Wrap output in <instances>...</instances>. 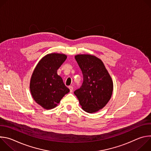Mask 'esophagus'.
Masks as SVG:
<instances>
[{"instance_id":"obj_1","label":"esophagus","mask_w":151,"mask_h":151,"mask_svg":"<svg viewBox=\"0 0 151 151\" xmlns=\"http://www.w3.org/2000/svg\"><path fill=\"white\" fill-rule=\"evenodd\" d=\"M69 88L70 89V93H72V92H73V87H72V86H69Z\"/></svg>"}]
</instances>
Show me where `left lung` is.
I'll return each mask as SVG.
<instances>
[{
	"mask_svg": "<svg viewBox=\"0 0 151 151\" xmlns=\"http://www.w3.org/2000/svg\"><path fill=\"white\" fill-rule=\"evenodd\" d=\"M83 75V81L74 94L82 109L88 113L99 111L106 105L113 92V81L103 61L94 55L75 57Z\"/></svg>",
	"mask_w": 151,
	"mask_h": 151,
	"instance_id": "1",
	"label": "left lung"
}]
</instances>
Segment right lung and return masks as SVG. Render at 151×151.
Returning <instances> with one entry per match:
<instances>
[{
	"instance_id": "right-lung-1",
	"label": "right lung",
	"mask_w": 151,
	"mask_h": 151,
	"mask_svg": "<svg viewBox=\"0 0 151 151\" xmlns=\"http://www.w3.org/2000/svg\"><path fill=\"white\" fill-rule=\"evenodd\" d=\"M66 58L67 55L63 54H48L39 61L32 73L30 83L32 96L45 109L54 108L70 91L57 74Z\"/></svg>"
}]
</instances>
